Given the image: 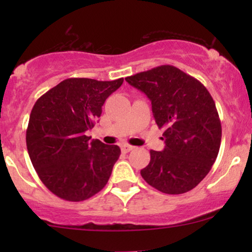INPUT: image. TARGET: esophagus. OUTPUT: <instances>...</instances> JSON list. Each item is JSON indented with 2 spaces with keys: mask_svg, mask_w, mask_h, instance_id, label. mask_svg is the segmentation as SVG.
Here are the masks:
<instances>
[{
  "mask_svg": "<svg viewBox=\"0 0 252 252\" xmlns=\"http://www.w3.org/2000/svg\"><path fill=\"white\" fill-rule=\"evenodd\" d=\"M121 149H122L123 153H129V152H131L132 149H134V147L130 146V144H128V143H124V144H122V146H121Z\"/></svg>",
  "mask_w": 252,
  "mask_h": 252,
  "instance_id": "esophagus-1",
  "label": "esophagus"
}]
</instances>
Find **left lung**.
Segmentation results:
<instances>
[{"label": "left lung", "mask_w": 252, "mask_h": 252, "mask_svg": "<svg viewBox=\"0 0 252 252\" xmlns=\"http://www.w3.org/2000/svg\"><path fill=\"white\" fill-rule=\"evenodd\" d=\"M152 102L158 128H164V149L150 150V162L141 175L167 194L193 189L218 156L221 124L215 100L198 79L172 65L126 77Z\"/></svg>", "instance_id": "obj_1"}]
</instances>
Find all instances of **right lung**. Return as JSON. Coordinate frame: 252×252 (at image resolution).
Masks as SVG:
<instances>
[{
    "mask_svg": "<svg viewBox=\"0 0 252 252\" xmlns=\"http://www.w3.org/2000/svg\"><path fill=\"white\" fill-rule=\"evenodd\" d=\"M122 84L123 78H68L34 104L26 132L28 154L42 184L63 200H86L108 182L120 147L90 141L85 134L102 115L106 98Z\"/></svg>",
    "mask_w": 252,
    "mask_h": 252,
    "instance_id": "add662e5",
    "label": "right lung"
}]
</instances>
